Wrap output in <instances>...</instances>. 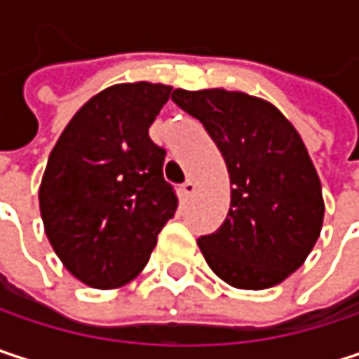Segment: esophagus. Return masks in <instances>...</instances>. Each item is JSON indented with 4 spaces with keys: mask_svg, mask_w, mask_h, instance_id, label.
Wrapping results in <instances>:
<instances>
[{
    "mask_svg": "<svg viewBox=\"0 0 359 359\" xmlns=\"http://www.w3.org/2000/svg\"><path fill=\"white\" fill-rule=\"evenodd\" d=\"M195 189H197V184H195L193 180H187V182H182V187H180V193H182V197H184V199H189V197L195 193Z\"/></svg>",
    "mask_w": 359,
    "mask_h": 359,
    "instance_id": "34e87169",
    "label": "esophagus"
}]
</instances>
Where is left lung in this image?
Returning <instances> with one entry per match:
<instances>
[{
    "mask_svg": "<svg viewBox=\"0 0 359 359\" xmlns=\"http://www.w3.org/2000/svg\"><path fill=\"white\" fill-rule=\"evenodd\" d=\"M172 100L205 126L231 179L224 222L197 239L208 266L235 289L283 283L314 250L324 220L320 177L297 128L243 91L177 89Z\"/></svg>",
    "mask_w": 359,
    "mask_h": 359,
    "instance_id": "1",
    "label": "left lung"
}]
</instances>
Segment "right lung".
<instances>
[{
	"label": "right lung",
	"mask_w": 359,
	"mask_h": 359,
	"mask_svg": "<svg viewBox=\"0 0 359 359\" xmlns=\"http://www.w3.org/2000/svg\"><path fill=\"white\" fill-rule=\"evenodd\" d=\"M170 85L118 83L79 109L53 145L41 187L45 235L64 268L93 289H120L145 266L179 199L149 126Z\"/></svg>",
	"instance_id": "right-lung-1"
}]
</instances>
